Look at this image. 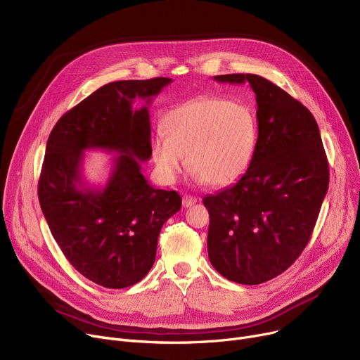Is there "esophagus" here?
<instances>
[{
	"instance_id": "34e87169",
	"label": "esophagus",
	"mask_w": 360,
	"mask_h": 360,
	"mask_svg": "<svg viewBox=\"0 0 360 360\" xmlns=\"http://www.w3.org/2000/svg\"><path fill=\"white\" fill-rule=\"evenodd\" d=\"M195 202H197V198L193 197V195H184V197H182V205H184L185 208L193 207Z\"/></svg>"
}]
</instances>
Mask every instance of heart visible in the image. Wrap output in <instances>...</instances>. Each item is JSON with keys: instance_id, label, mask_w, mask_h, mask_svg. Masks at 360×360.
<instances>
[{"instance_id": "obj_1", "label": "heart", "mask_w": 360, "mask_h": 360, "mask_svg": "<svg viewBox=\"0 0 360 360\" xmlns=\"http://www.w3.org/2000/svg\"><path fill=\"white\" fill-rule=\"evenodd\" d=\"M163 134L152 140V156L163 182H175L186 166L200 182L224 186L240 178L257 145L250 107L204 95L167 111Z\"/></svg>"}]
</instances>
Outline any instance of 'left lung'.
Wrapping results in <instances>:
<instances>
[{
    "label": "left lung",
    "instance_id": "1",
    "mask_svg": "<svg viewBox=\"0 0 360 360\" xmlns=\"http://www.w3.org/2000/svg\"><path fill=\"white\" fill-rule=\"evenodd\" d=\"M214 79L250 84L257 145L246 174L202 200L208 257L229 281L257 285L288 269L309 242L328 189V162L316 118L288 92L253 74Z\"/></svg>",
    "mask_w": 360,
    "mask_h": 360
}]
</instances>
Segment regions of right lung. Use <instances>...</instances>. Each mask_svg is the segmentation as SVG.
Wrapping results in <instances>:
<instances>
[{"instance_id":"obj_1","label":"right lung","mask_w":360,"mask_h":360,"mask_svg":"<svg viewBox=\"0 0 360 360\" xmlns=\"http://www.w3.org/2000/svg\"><path fill=\"white\" fill-rule=\"evenodd\" d=\"M171 78L110 82L55 124L46 145L39 201L52 236L81 275L120 290L145 278L158 237L181 210L176 191L155 189L141 174L152 156L149 104ZM136 98L147 103L133 109ZM114 151L108 184L92 188L82 176L83 152Z\"/></svg>"}]
</instances>
